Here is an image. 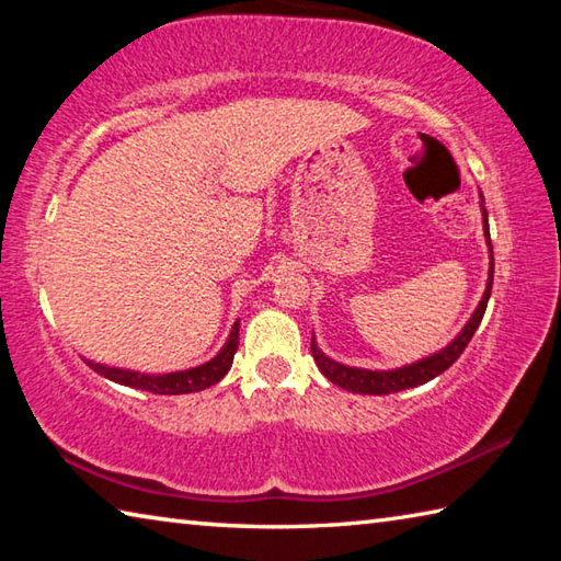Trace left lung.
<instances>
[{"instance_id":"8db88e82","label":"left lung","mask_w":561,"mask_h":561,"mask_svg":"<svg viewBox=\"0 0 561 561\" xmlns=\"http://www.w3.org/2000/svg\"><path fill=\"white\" fill-rule=\"evenodd\" d=\"M482 197V195H480ZM482 230H485V240L490 247V274H488V287L482 299L478 304V309L472 311V317L468 319V324L462 327V331L455 336L448 346L440 348L438 354L425 356L415 364H408L401 368H391V371H371V368H354V366H344L339 360L329 358L324 351L317 346L314 336H311V356H314L319 371L324 374L331 383H336L341 388H346L351 393H364V396H388V393H398L405 391V388H415L428 383L431 378L440 376L443 371L455 364L465 351V346L470 344V339L474 331H478L482 317H485L488 309V299L492 291V274H495V260H492V244H490V227H488V210L482 205Z\"/></svg>"}]
</instances>
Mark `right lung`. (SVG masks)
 I'll use <instances>...</instances> for the list:
<instances>
[{
    "instance_id": "1",
    "label": "right lung",
    "mask_w": 561,
    "mask_h": 561,
    "mask_svg": "<svg viewBox=\"0 0 561 561\" xmlns=\"http://www.w3.org/2000/svg\"><path fill=\"white\" fill-rule=\"evenodd\" d=\"M237 344H240V321H234L230 339L225 341L220 354L207 360V364L195 366V368H185V371H175V374H160V376L128 371V368H116V366H103V364H96V360H89V358H83V360H87L93 371L101 374L103 378H108V381H116L121 386H130V388H140V391H148V393L180 396V393L205 391V388H210L220 381V378H225V374L230 371V366H232Z\"/></svg>"
}]
</instances>
